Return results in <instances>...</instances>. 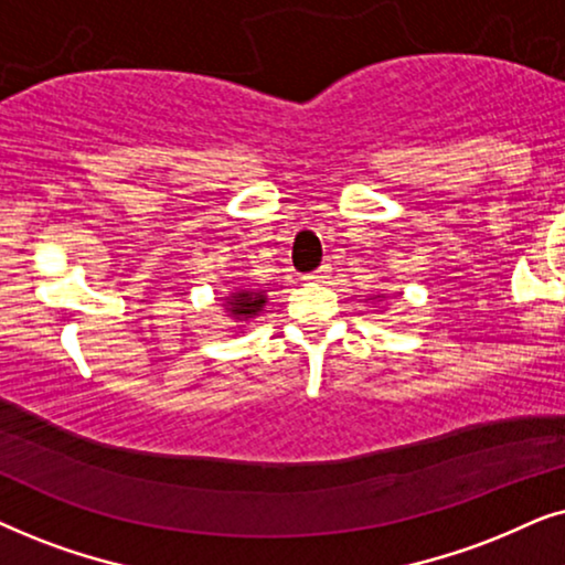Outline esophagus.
Wrapping results in <instances>:
<instances>
[{"label": "esophagus", "mask_w": 565, "mask_h": 565, "mask_svg": "<svg viewBox=\"0 0 565 565\" xmlns=\"http://www.w3.org/2000/svg\"><path fill=\"white\" fill-rule=\"evenodd\" d=\"M328 276H330V268L328 266H320L318 270H312V274H307L305 278H307V281H326Z\"/></svg>", "instance_id": "esophagus-1"}]
</instances>
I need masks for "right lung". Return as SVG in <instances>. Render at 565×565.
<instances>
[{"label":"right lung","instance_id":"right-lung-1","mask_svg":"<svg viewBox=\"0 0 565 565\" xmlns=\"http://www.w3.org/2000/svg\"><path fill=\"white\" fill-rule=\"evenodd\" d=\"M266 305V295L255 289H237L235 295L224 299V310L230 312V318L235 320H250L263 310Z\"/></svg>","mask_w":565,"mask_h":565}]
</instances>
